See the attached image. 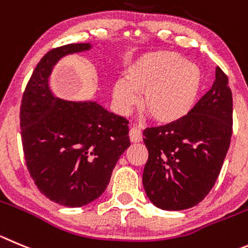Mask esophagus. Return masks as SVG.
<instances>
[{
    "label": "esophagus",
    "mask_w": 248,
    "mask_h": 248,
    "mask_svg": "<svg viewBox=\"0 0 248 248\" xmlns=\"http://www.w3.org/2000/svg\"><path fill=\"white\" fill-rule=\"evenodd\" d=\"M129 140L132 143H140L142 140V133L137 127H132L129 129Z\"/></svg>",
    "instance_id": "34e87169"
}]
</instances>
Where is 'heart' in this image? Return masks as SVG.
Segmentation results:
<instances>
[{"label": "heart", "instance_id": "1", "mask_svg": "<svg viewBox=\"0 0 248 248\" xmlns=\"http://www.w3.org/2000/svg\"><path fill=\"white\" fill-rule=\"evenodd\" d=\"M198 66L172 51H154L128 62L111 88L115 108L126 115L140 101L156 122L173 124L193 110L203 88Z\"/></svg>", "mask_w": 248, "mask_h": 248}]
</instances>
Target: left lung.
Here are the masks:
<instances>
[{"label":"left lung","mask_w":248,"mask_h":248,"mask_svg":"<svg viewBox=\"0 0 248 248\" xmlns=\"http://www.w3.org/2000/svg\"><path fill=\"white\" fill-rule=\"evenodd\" d=\"M232 135V94L215 68L212 89L185 119L144 129L149 156L143 171L147 197L163 210L197 205L220 173Z\"/></svg>","instance_id":"8db88e82"}]
</instances>
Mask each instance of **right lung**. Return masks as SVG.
Returning a JSON list of instances; mask_svg holds the SVG:
<instances>
[{"label":"right lung","mask_w":248,"mask_h":248,"mask_svg":"<svg viewBox=\"0 0 248 248\" xmlns=\"http://www.w3.org/2000/svg\"><path fill=\"white\" fill-rule=\"evenodd\" d=\"M92 47L89 43L68 44L48 51L36 64L20 106L30 176L48 200L71 208L100 197L120 156L131 145L124 117L96 101L57 98L48 84L62 57Z\"/></svg>","instance_id":"add662e5"}]
</instances>
